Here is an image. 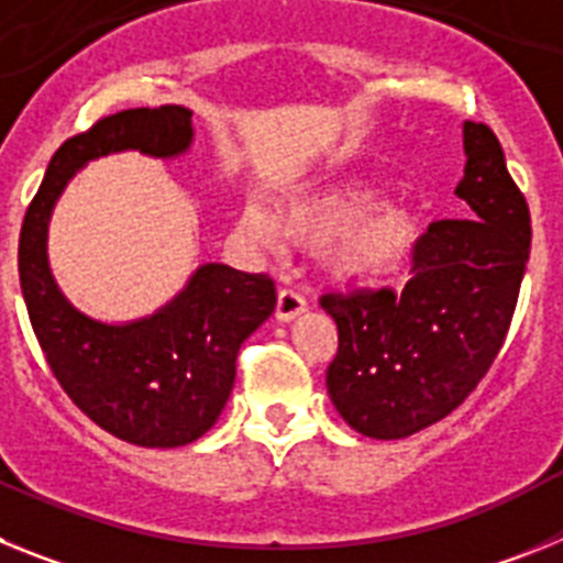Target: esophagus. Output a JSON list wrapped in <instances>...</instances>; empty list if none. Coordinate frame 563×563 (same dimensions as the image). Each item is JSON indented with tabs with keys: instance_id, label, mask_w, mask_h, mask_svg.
<instances>
[{
	"instance_id": "34e87169",
	"label": "esophagus",
	"mask_w": 563,
	"mask_h": 563,
	"mask_svg": "<svg viewBox=\"0 0 563 563\" xmlns=\"http://www.w3.org/2000/svg\"><path fill=\"white\" fill-rule=\"evenodd\" d=\"M307 310V298L301 296L292 287H285V290H278V301H276V318L278 321H292L296 316Z\"/></svg>"
}]
</instances>
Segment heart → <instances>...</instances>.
I'll return each mask as SVG.
<instances>
[{"mask_svg": "<svg viewBox=\"0 0 563 563\" xmlns=\"http://www.w3.org/2000/svg\"><path fill=\"white\" fill-rule=\"evenodd\" d=\"M363 217L361 202H301L285 211L282 233L307 245H324L330 239L350 231ZM247 225L253 233L276 242L278 225L267 211L247 213ZM409 222L400 213H383L366 225L357 228L343 247V267L361 276H383L397 265L409 247Z\"/></svg>", "mask_w": 563, "mask_h": 563, "instance_id": "obj_1", "label": "heart"}]
</instances>
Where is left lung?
<instances>
[{
  "label": "left lung",
  "mask_w": 563,
  "mask_h": 563,
  "mask_svg": "<svg viewBox=\"0 0 563 563\" xmlns=\"http://www.w3.org/2000/svg\"><path fill=\"white\" fill-rule=\"evenodd\" d=\"M456 197L471 220H440L415 242L411 278L324 292L338 352L327 369L335 409L357 434L402 440L456 411L505 346L530 256V208L499 137L465 123Z\"/></svg>",
  "instance_id": "1"
}]
</instances>
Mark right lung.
<instances>
[{"mask_svg": "<svg viewBox=\"0 0 563 563\" xmlns=\"http://www.w3.org/2000/svg\"><path fill=\"white\" fill-rule=\"evenodd\" d=\"M191 143V112L137 107L103 114L58 146L19 233V282L49 372L89 420L143 449H177L211 429L236 377L239 346L276 307L267 273L202 265L152 318L98 324L67 305L49 276L47 220L67 180L92 157L141 148L172 157Z\"/></svg>", "mask_w": 563, "mask_h": 563, "instance_id": "right-lung-1", "label": "right lung"}]
</instances>
